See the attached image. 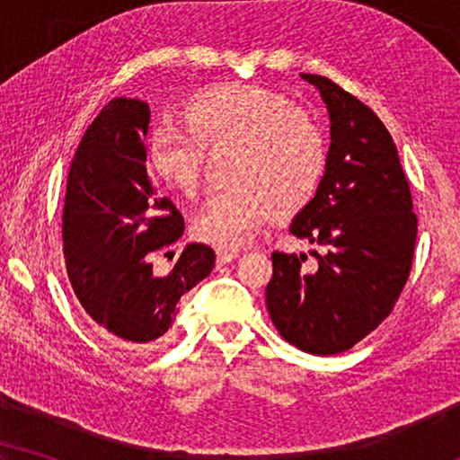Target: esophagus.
I'll return each instance as SVG.
<instances>
[{"instance_id":"obj_1","label":"esophagus","mask_w":460,"mask_h":460,"mask_svg":"<svg viewBox=\"0 0 460 460\" xmlns=\"http://www.w3.org/2000/svg\"><path fill=\"white\" fill-rule=\"evenodd\" d=\"M236 257H238L236 249H217V263H219V266H224V263H228L232 260H236Z\"/></svg>"}]
</instances>
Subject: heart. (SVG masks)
<instances>
[{
	"mask_svg": "<svg viewBox=\"0 0 460 460\" xmlns=\"http://www.w3.org/2000/svg\"><path fill=\"white\" fill-rule=\"evenodd\" d=\"M228 150L222 180L194 217L199 241L234 249L266 219L297 216L316 199L329 165V142L316 119L257 85L207 90L184 106V123H161L148 161L172 190L194 197L205 153Z\"/></svg>",
	"mask_w": 460,
	"mask_h": 460,
	"instance_id": "obj_1",
	"label": "heart"
}]
</instances>
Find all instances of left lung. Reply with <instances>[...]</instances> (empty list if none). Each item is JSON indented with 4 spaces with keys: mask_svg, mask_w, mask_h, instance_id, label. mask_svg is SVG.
<instances>
[{
    "mask_svg": "<svg viewBox=\"0 0 460 460\" xmlns=\"http://www.w3.org/2000/svg\"><path fill=\"white\" fill-rule=\"evenodd\" d=\"M331 117L329 165L316 199L291 232L318 244L272 253L266 305L285 341L314 356L343 354L373 332L400 299L412 268L417 216L398 150L381 119L335 81L301 75Z\"/></svg>",
    "mask_w": 460,
    "mask_h": 460,
    "instance_id": "8db88e82",
    "label": "left lung"
}]
</instances>
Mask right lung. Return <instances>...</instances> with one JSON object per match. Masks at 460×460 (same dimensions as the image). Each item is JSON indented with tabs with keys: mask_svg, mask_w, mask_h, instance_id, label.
Wrapping results in <instances>:
<instances>
[{
	"mask_svg": "<svg viewBox=\"0 0 460 460\" xmlns=\"http://www.w3.org/2000/svg\"><path fill=\"white\" fill-rule=\"evenodd\" d=\"M148 123L146 102L112 98L81 137L62 209V249L73 291L93 326L129 348L159 341L181 295L216 263L211 247L192 243L172 272H153L155 253L178 241L184 217L146 169Z\"/></svg>",
	"mask_w": 460,
	"mask_h": 460,
	"instance_id": "add662e5",
	"label": "right lung"
}]
</instances>
